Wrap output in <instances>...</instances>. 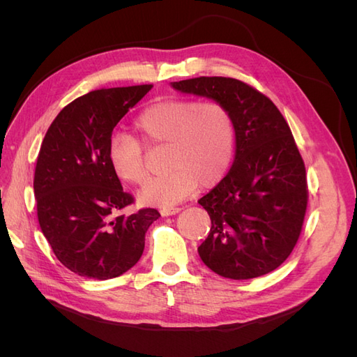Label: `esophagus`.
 I'll return each instance as SVG.
<instances>
[{
    "label": "esophagus",
    "instance_id": "esophagus-1",
    "mask_svg": "<svg viewBox=\"0 0 357 357\" xmlns=\"http://www.w3.org/2000/svg\"><path fill=\"white\" fill-rule=\"evenodd\" d=\"M178 211H180L178 207H165V208L160 210V214L164 215V218H167V215H174V214H177Z\"/></svg>",
    "mask_w": 357,
    "mask_h": 357
}]
</instances>
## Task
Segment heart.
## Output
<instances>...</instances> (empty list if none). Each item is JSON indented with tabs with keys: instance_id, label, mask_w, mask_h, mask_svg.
I'll return each mask as SVG.
<instances>
[{
	"instance_id": "b5f03b06",
	"label": "heart",
	"mask_w": 357,
	"mask_h": 357,
	"mask_svg": "<svg viewBox=\"0 0 357 357\" xmlns=\"http://www.w3.org/2000/svg\"><path fill=\"white\" fill-rule=\"evenodd\" d=\"M138 139L147 147L167 146V176L152 180L139 192V201L171 207L197 190L210 188L228 172L234 158L235 128L226 107L218 101L162 98L138 113L134 121ZM110 167L128 185L147 180L144 150L137 139L116 134L109 143Z\"/></svg>"
}]
</instances>
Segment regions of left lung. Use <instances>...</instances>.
<instances>
[{
  "label": "left lung",
  "mask_w": 357,
  "mask_h": 357,
  "mask_svg": "<svg viewBox=\"0 0 357 357\" xmlns=\"http://www.w3.org/2000/svg\"><path fill=\"white\" fill-rule=\"evenodd\" d=\"M171 84L225 105L235 128L232 168L198 201L211 219L198 247L202 262L234 280L274 271L298 243L308 202L305 165L286 119L241 80L195 77Z\"/></svg>",
  "instance_id": "1"
}]
</instances>
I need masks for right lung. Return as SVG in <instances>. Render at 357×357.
<instances>
[{
    "instance_id": "1",
    "label": "right lung",
    "mask_w": 357,
    "mask_h": 357,
    "mask_svg": "<svg viewBox=\"0 0 357 357\" xmlns=\"http://www.w3.org/2000/svg\"><path fill=\"white\" fill-rule=\"evenodd\" d=\"M153 84L98 89L63 107L49 126L37 158V215L58 261L82 277L109 280L131 269L144 236L160 214L134 204L113 172L109 143L114 126Z\"/></svg>"
}]
</instances>
